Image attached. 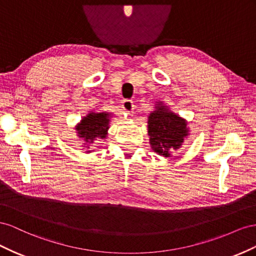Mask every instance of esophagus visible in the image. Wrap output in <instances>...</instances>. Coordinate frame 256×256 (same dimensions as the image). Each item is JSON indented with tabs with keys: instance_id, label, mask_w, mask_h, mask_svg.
<instances>
[{
	"instance_id": "1",
	"label": "esophagus",
	"mask_w": 256,
	"mask_h": 256,
	"mask_svg": "<svg viewBox=\"0 0 256 256\" xmlns=\"http://www.w3.org/2000/svg\"><path fill=\"white\" fill-rule=\"evenodd\" d=\"M122 108H123V110L126 112V114L133 112V110H134V104H133V102H132V100H123V103H122Z\"/></svg>"
}]
</instances>
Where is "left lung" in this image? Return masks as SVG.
Wrapping results in <instances>:
<instances>
[{
  "label": "left lung",
  "mask_w": 256,
  "mask_h": 256,
  "mask_svg": "<svg viewBox=\"0 0 256 256\" xmlns=\"http://www.w3.org/2000/svg\"><path fill=\"white\" fill-rule=\"evenodd\" d=\"M186 121L172 112L162 102L148 116V135L152 150L164 158H170L172 152L178 150L188 136Z\"/></svg>",
  "instance_id": "obj_1"
}]
</instances>
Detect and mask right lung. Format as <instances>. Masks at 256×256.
Returning <instances> with one entry per match:
<instances>
[{
    "label": "right lung",
    "mask_w": 256,
    "mask_h": 256,
    "mask_svg": "<svg viewBox=\"0 0 256 256\" xmlns=\"http://www.w3.org/2000/svg\"><path fill=\"white\" fill-rule=\"evenodd\" d=\"M110 114L96 112H91L82 119L75 130L79 138H82L86 142V147L89 149V144H93L98 140H105L107 136V130L109 128V122H110ZM86 152H91V150H86Z\"/></svg>",
    "instance_id": "right-lung-1"
}]
</instances>
